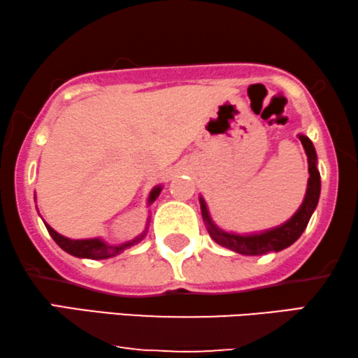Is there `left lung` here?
Returning a JSON list of instances; mask_svg holds the SVG:
<instances>
[{
    "label": "left lung",
    "instance_id": "8db88e82",
    "mask_svg": "<svg viewBox=\"0 0 358 358\" xmlns=\"http://www.w3.org/2000/svg\"><path fill=\"white\" fill-rule=\"evenodd\" d=\"M300 138L305 153L308 156V187L305 199L300 208L293 213L290 220H287L285 223L278 224L275 228L266 229V231L259 233H249V234H238V233H228L220 229L217 224L213 223L212 217L208 213V207L205 203L203 197H199L200 200V210H202V218L207 227V231L212 239L220 246L231 249L234 252L244 254V256H262L267 252H278L282 249L292 246L298 238L301 236V233L305 231L310 222L313 212L316 210V205L320 202V194H321V176L317 171V156L316 150L313 146V141L308 138L306 135H298Z\"/></svg>",
    "mask_w": 358,
    "mask_h": 358
}]
</instances>
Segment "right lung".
<instances>
[{
	"label": "right lung",
	"instance_id": "1",
	"mask_svg": "<svg viewBox=\"0 0 358 358\" xmlns=\"http://www.w3.org/2000/svg\"><path fill=\"white\" fill-rule=\"evenodd\" d=\"M161 190H163V185H156V187L151 190L150 197H148V205H151L156 199H158ZM43 223H45V222H43ZM148 227H150V218L146 220V227L143 229V233L138 234V236H135L134 239H131V241H125L122 244H107L104 239H101V238L70 239V238L63 236V234H60V233H57L55 229L50 227V224L45 223L47 231L50 233L53 241H55L58 246L63 249V251L71 254V256H75V257L96 259V261H99V259L114 257V256H117V254L124 252L127 248H130V246H134V244L140 243L141 239L146 236V233H148Z\"/></svg>",
	"mask_w": 358,
	"mask_h": 358
}]
</instances>
